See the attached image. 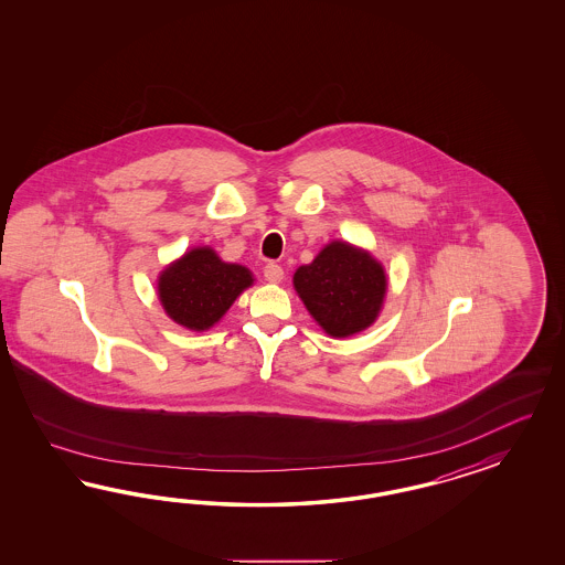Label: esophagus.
Listing matches in <instances>:
<instances>
[{
    "label": "esophagus",
    "mask_w": 565,
    "mask_h": 565,
    "mask_svg": "<svg viewBox=\"0 0 565 565\" xmlns=\"http://www.w3.org/2000/svg\"><path fill=\"white\" fill-rule=\"evenodd\" d=\"M263 274H265V279H267L269 284H281V281H284V269H281L279 265H275V263H267L265 269H263Z\"/></svg>",
    "instance_id": "obj_1"
}]
</instances>
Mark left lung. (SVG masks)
<instances>
[{
    "instance_id": "obj_1",
    "label": "left lung",
    "mask_w": 565,
    "mask_h": 565,
    "mask_svg": "<svg viewBox=\"0 0 565 565\" xmlns=\"http://www.w3.org/2000/svg\"><path fill=\"white\" fill-rule=\"evenodd\" d=\"M294 288L331 338H350L375 323L387 291L383 265L371 253L335 239L294 274Z\"/></svg>"
}]
</instances>
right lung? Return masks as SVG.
Returning a JSON list of instances; mask_svg holds the SVG:
<instances>
[{
	"label": "right lung",
	"mask_w": 565,
	"mask_h": 565,
	"mask_svg": "<svg viewBox=\"0 0 565 565\" xmlns=\"http://www.w3.org/2000/svg\"><path fill=\"white\" fill-rule=\"evenodd\" d=\"M253 281L255 277L246 267L223 263L213 248L201 246L161 271L157 294L171 321L192 331H205Z\"/></svg>",
	"instance_id": "right-lung-1"
}]
</instances>
